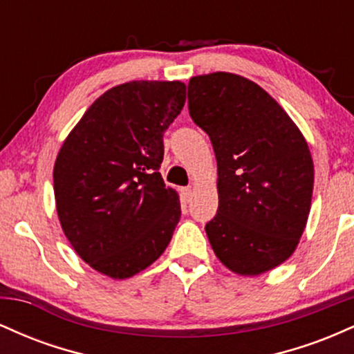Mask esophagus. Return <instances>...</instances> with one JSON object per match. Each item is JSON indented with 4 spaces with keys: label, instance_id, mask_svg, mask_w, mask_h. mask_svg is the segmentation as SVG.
I'll return each instance as SVG.
<instances>
[{
    "label": "esophagus",
    "instance_id": "1",
    "mask_svg": "<svg viewBox=\"0 0 354 354\" xmlns=\"http://www.w3.org/2000/svg\"><path fill=\"white\" fill-rule=\"evenodd\" d=\"M181 194H183V198H185L186 201H189L191 196H193V189H191V188H183L181 189Z\"/></svg>",
    "mask_w": 354,
    "mask_h": 354
}]
</instances>
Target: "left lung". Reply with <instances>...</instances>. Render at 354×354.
Listing matches in <instances>:
<instances>
[{
	"mask_svg": "<svg viewBox=\"0 0 354 354\" xmlns=\"http://www.w3.org/2000/svg\"><path fill=\"white\" fill-rule=\"evenodd\" d=\"M193 121L218 163V213L205 226L233 273L258 276L295 253L311 208L315 166L295 121L261 86L233 73L193 76Z\"/></svg>",
	"mask_w": 354,
	"mask_h": 354,
	"instance_id": "left-lung-1",
	"label": "left lung"
}]
</instances>
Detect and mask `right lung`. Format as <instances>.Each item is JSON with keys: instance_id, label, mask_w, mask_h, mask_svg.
I'll use <instances>...</instances> for the list:
<instances>
[{"instance_id": "obj_1", "label": "right lung", "mask_w": 354, "mask_h": 354, "mask_svg": "<svg viewBox=\"0 0 354 354\" xmlns=\"http://www.w3.org/2000/svg\"><path fill=\"white\" fill-rule=\"evenodd\" d=\"M181 81H129L108 89L64 140L55 169L64 236L98 273L131 278L153 265L181 218L160 166L163 133L181 113Z\"/></svg>"}]
</instances>
